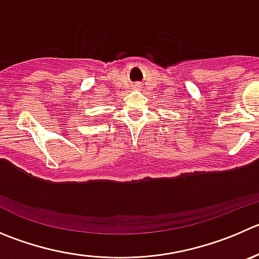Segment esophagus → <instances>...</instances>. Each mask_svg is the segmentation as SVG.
<instances>
[{
    "mask_svg": "<svg viewBox=\"0 0 259 259\" xmlns=\"http://www.w3.org/2000/svg\"><path fill=\"white\" fill-rule=\"evenodd\" d=\"M134 88H135V89H136V88H139V85H134Z\"/></svg>",
    "mask_w": 259,
    "mask_h": 259,
    "instance_id": "34e87169",
    "label": "esophagus"
}]
</instances>
